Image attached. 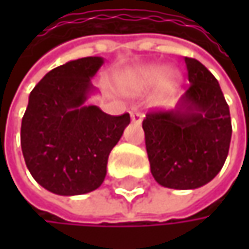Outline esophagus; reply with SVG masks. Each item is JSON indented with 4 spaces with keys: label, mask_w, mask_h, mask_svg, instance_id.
<instances>
[{
    "label": "esophagus",
    "mask_w": 249,
    "mask_h": 249,
    "mask_svg": "<svg viewBox=\"0 0 249 249\" xmlns=\"http://www.w3.org/2000/svg\"><path fill=\"white\" fill-rule=\"evenodd\" d=\"M142 117H144V115H142L141 112H138V111H131V120H132L134 124H141Z\"/></svg>",
    "instance_id": "obj_1"
}]
</instances>
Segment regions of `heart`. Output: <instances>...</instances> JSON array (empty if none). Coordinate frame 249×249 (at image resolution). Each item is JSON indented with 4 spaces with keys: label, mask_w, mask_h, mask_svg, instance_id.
Wrapping results in <instances>:
<instances>
[{
    "label": "heart",
    "mask_w": 249,
    "mask_h": 249,
    "mask_svg": "<svg viewBox=\"0 0 249 249\" xmlns=\"http://www.w3.org/2000/svg\"><path fill=\"white\" fill-rule=\"evenodd\" d=\"M180 73L177 71L166 69L164 65L153 63V65H145L141 68H137L126 76V83L134 88V89H147L154 86L157 82H160V88L164 92L173 90L178 85Z\"/></svg>",
    "instance_id": "obj_1"
}]
</instances>
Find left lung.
Masks as SVG:
<instances>
[{"label":"left lung","mask_w":249,"mask_h":249,"mask_svg":"<svg viewBox=\"0 0 249 249\" xmlns=\"http://www.w3.org/2000/svg\"><path fill=\"white\" fill-rule=\"evenodd\" d=\"M190 86L170 111L142 121L154 180L163 187L192 190L224 167L232 125L219 82L199 60L184 57Z\"/></svg>","instance_id":"obj_1"}]
</instances>
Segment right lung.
<instances>
[{
    "label": "right lung",
    "instance_id": "add662e5",
    "mask_svg": "<svg viewBox=\"0 0 249 249\" xmlns=\"http://www.w3.org/2000/svg\"><path fill=\"white\" fill-rule=\"evenodd\" d=\"M105 59L82 57L54 68L31 90L21 121V150L28 172L46 190L76 196L105 180L111 150L129 124L86 101Z\"/></svg>",
    "mask_w": 249,
    "mask_h": 249
}]
</instances>
